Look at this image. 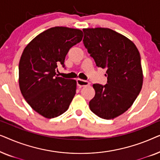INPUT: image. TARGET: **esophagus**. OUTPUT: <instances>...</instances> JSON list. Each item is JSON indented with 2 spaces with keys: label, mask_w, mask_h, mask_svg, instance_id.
I'll return each mask as SVG.
<instances>
[{
  "label": "esophagus",
  "mask_w": 160,
  "mask_h": 160,
  "mask_svg": "<svg viewBox=\"0 0 160 160\" xmlns=\"http://www.w3.org/2000/svg\"><path fill=\"white\" fill-rule=\"evenodd\" d=\"M76 82H77V85L78 87H85V86H88L89 85V82H87V81H84V80H82V79H80V78H78L77 80H76Z\"/></svg>",
  "instance_id": "esophagus-1"
}]
</instances>
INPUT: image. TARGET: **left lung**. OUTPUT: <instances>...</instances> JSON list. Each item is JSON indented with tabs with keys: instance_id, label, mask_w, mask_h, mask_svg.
Listing matches in <instances>:
<instances>
[{
	"instance_id": "8db88e82",
	"label": "left lung",
	"mask_w": 160,
	"mask_h": 160,
	"mask_svg": "<svg viewBox=\"0 0 160 160\" xmlns=\"http://www.w3.org/2000/svg\"><path fill=\"white\" fill-rule=\"evenodd\" d=\"M84 47L98 67L106 68L107 84H94L95 95L89 108L102 119H111L125 112L143 85L141 56L130 39L104 28H84Z\"/></svg>"
}]
</instances>
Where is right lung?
Returning <instances> with one entry per match:
<instances>
[{"label": "right lung", "instance_id": "right-lung-1", "mask_svg": "<svg viewBox=\"0 0 160 160\" xmlns=\"http://www.w3.org/2000/svg\"><path fill=\"white\" fill-rule=\"evenodd\" d=\"M81 30L51 28L38 35L24 49L19 63V85L30 107L47 119L65 112L76 94V81L56 76L65 67L69 49L82 40Z\"/></svg>", "mask_w": 160, "mask_h": 160}]
</instances>
